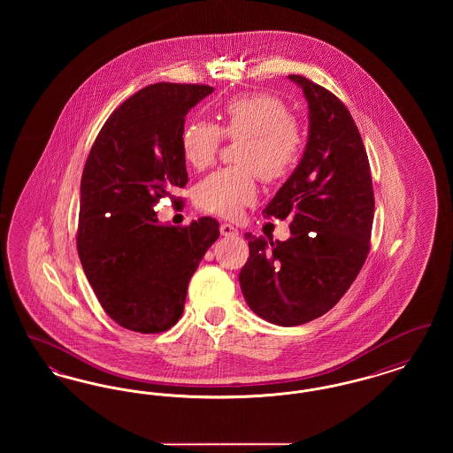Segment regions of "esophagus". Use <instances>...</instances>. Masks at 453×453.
<instances>
[{
  "mask_svg": "<svg viewBox=\"0 0 453 453\" xmlns=\"http://www.w3.org/2000/svg\"><path fill=\"white\" fill-rule=\"evenodd\" d=\"M220 234L226 237L237 236V229L233 224L224 222V224H220Z\"/></svg>",
  "mask_w": 453,
  "mask_h": 453,
  "instance_id": "obj_1",
  "label": "esophagus"
}]
</instances>
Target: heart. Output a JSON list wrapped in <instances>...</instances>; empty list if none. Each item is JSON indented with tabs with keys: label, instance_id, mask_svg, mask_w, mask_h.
Here are the masks:
<instances>
[{
	"label": "heart",
	"instance_id": "heart-1",
	"mask_svg": "<svg viewBox=\"0 0 453 453\" xmlns=\"http://www.w3.org/2000/svg\"><path fill=\"white\" fill-rule=\"evenodd\" d=\"M219 117L220 127L203 120L187 124L180 146L185 161L203 170L216 161L222 135L241 139L234 156L239 165L209 174L194 190L198 209L234 217L257 200V172L266 181H279L299 165L305 134L287 105L270 93L233 96L220 107Z\"/></svg>",
	"mask_w": 453,
	"mask_h": 453
}]
</instances>
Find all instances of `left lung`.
Wrapping results in <instances>:
<instances>
[{
  "label": "left lung",
  "mask_w": 453,
  "mask_h": 453,
  "mask_svg": "<svg viewBox=\"0 0 453 453\" xmlns=\"http://www.w3.org/2000/svg\"><path fill=\"white\" fill-rule=\"evenodd\" d=\"M309 104V139L299 166L263 211L290 219L287 241L246 234L242 296L268 323L318 319L346 294L370 251L373 188L365 146L345 104L329 89L290 74Z\"/></svg>",
  "instance_id": "8db88e82"
}]
</instances>
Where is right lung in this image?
<instances>
[{
    "mask_svg": "<svg viewBox=\"0 0 453 453\" xmlns=\"http://www.w3.org/2000/svg\"><path fill=\"white\" fill-rule=\"evenodd\" d=\"M209 85L156 83L113 110L81 176L76 246L85 275L108 316L156 334L183 314L188 281L219 237V222L159 224L154 205L188 181L180 137L185 115Z\"/></svg>",
    "mask_w": 453,
    "mask_h": 453,
    "instance_id": "obj_1",
    "label": "right lung"
}]
</instances>
